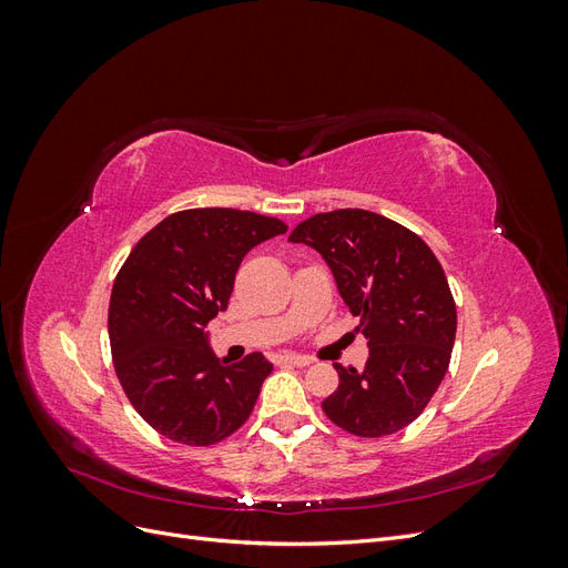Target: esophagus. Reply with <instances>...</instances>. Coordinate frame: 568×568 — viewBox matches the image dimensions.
<instances>
[{
	"label": "esophagus",
	"mask_w": 568,
	"mask_h": 568,
	"mask_svg": "<svg viewBox=\"0 0 568 568\" xmlns=\"http://www.w3.org/2000/svg\"><path fill=\"white\" fill-rule=\"evenodd\" d=\"M277 365H282V367H307V365H313V357L286 353V355L277 357Z\"/></svg>",
	"instance_id": "esophagus-1"
}]
</instances>
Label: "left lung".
I'll return each mask as SVG.
<instances>
[{"mask_svg":"<svg viewBox=\"0 0 568 568\" xmlns=\"http://www.w3.org/2000/svg\"><path fill=\"white\" fill-rule=\"evenodd\" d=\"M288 242L332 267L369 346L365 369L334 365L338 388L324 415L359 438L400 432L434 398L453 355L457 311L438 257L415 232L363 209L307 217Z\"/></svg>","mask_w":568,"mask_h":568,"instance_id":"left-lung-1","label":"left lung"}]
</instances>
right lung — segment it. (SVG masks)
<instances>
[{
    "mask_svg": "<svg viewBox=\"0 0 568 568\" xmlns=\"http://www.w3.org/2000/svg\"><path fill=\"white\" fill-rule=\"evenodd\" d=\"M284 232L251 211L189 209L130 251L109 303L111 355L128 400L161 436L205 448L251 417L272 365L261 353L217 359L205 326L227 311L244 255Z\"/></svg>",
    "mask_w": 568,
    "mask_h": 568,
    "instance_id": "obj_1",
    "label": "right lung"
}]
</instances>
